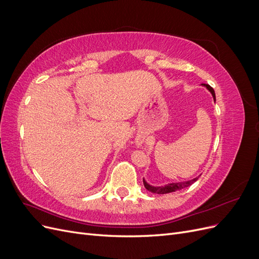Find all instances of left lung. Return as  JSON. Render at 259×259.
Here are the masks:
<instances>
[{"mask_svg": "<svg viewBox=\"0 0 259 259\" xmlns=\"http://www.w3.org/2000/svg\"><path fill=\"white\" fill-rule=\"evenodd\" d=\"M202 86H204V88H206L210 94L211 96H213V99L214 101H216V96H215V92L214 90L210 88V86L208 84H201ZM199 179V176L195 177L191 180H187V182H180V183H171V184H167V185H164V186H151L149 185L146 179L144 178L143 182H144V186L146 187V189L148 191H150L152 193H156V194H165V193H170V192H175V191H178V190H182L184 189V188L186 187H189L190 185H192L193 183L197 182V180Z\"/></svg>", "mask_w": 259, "mask_h": 259, "instance_id": "1", "label": "left lung"}]
</instances>
